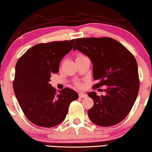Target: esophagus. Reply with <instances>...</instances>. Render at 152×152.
<instances>
[{"instance_id":"esophagus-1","label":"esophagus","mask_w":152,"mask_h":152,"mask_svg":"<svg viewBox=\"0 0 152 152\" xmlns=\"http://www.w3.org/2000/svg\"><path fill=\"white\" fill-rule=\"evenodd\" d=\"M79 96H80V97H81V98H86L87 97V95L86 93H79Z\"/></svg>"}]
</instances>
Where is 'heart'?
<instances>
[{
    "label": "heart",
    "instance_id": "heart-1",
    "mask_svg": "<svg viewBox=\"0 0 152 152\" xmlns=\"http://www.w3.org/2000/svg\"><path fill=\"white\" fill-rule=\"evenodd\" d=\"M84 57V56H83V55H80V56H79L78 57ZM77 86H78V87H81V86H82V85H81V84H77Z\"/></svg>",
    "mask_w": 152,
    "mask_h": 152
}]
</instances>
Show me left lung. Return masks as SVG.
<instances>
[{"instance_id":"left-lung-1","label":"left lung","mask_w":152,"mask_h":152,"mask_svg":"<svg viewBox=\"0 0 152 152\" xmlns=\"http://www.w3.org/2000/svg\"><path fill=\"white\" fill-rule=\"evenodd\" d=\"M73 50H78L91 59L93 79L99 81L94 86H107L105 95L99 96L94 91L88 93L94 102L88 111L90 120L101 126L120 123L134 106L140 87L138 64L134 55L109 37L77 39Z\"/></svg>"}]
</instances>
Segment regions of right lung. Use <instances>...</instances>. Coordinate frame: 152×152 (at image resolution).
<instances>
[{"mask_svg":"<svg viewBox=\"0 0 152 152\" xmlns=\"http://www.w3.org/2000/svg\"><path fill=\"white\" fill-rule=\"evenodd\" d=\"M74 42L72 39L37 44L16 64L14 94L26 118L37 126L58 125L65 119L70 104L78 99L72 89L66 88L57 93L49 84L51 75L59 72L60 62Z\"/></svg>","mask_w":152,"mask_h":152,"instance_id":"obj_1","label":"right lung"}]
</instances>
